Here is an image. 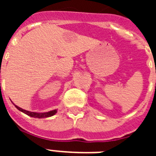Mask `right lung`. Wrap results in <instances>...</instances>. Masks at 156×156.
Segmentation results:
<instances>
[{
  "instance_id": "right-lung-1",
  "label": "right lung",
  "mask_w": 156,
  "mask_h": 156,
  "mask_svg": "<svg viewBox=\"0 0 156 156\" xmlns=\"http://www.w3.org/2000/svg\"><path fill=\"white\" fill-rule=\"evenodd\" d=\"M15 106H16V108H17V109H19V111L23 112V113L27 114V115H30V116H31V117H34V118H38V119H41V118H47V117L52 116V115H54L56 113V112H57V110L55 109V110H52V111L48 112L37 113V112H30V111H27V110L23 109V108H19V106L16 105H15Z\"/></svg>"
}]
</instances>
